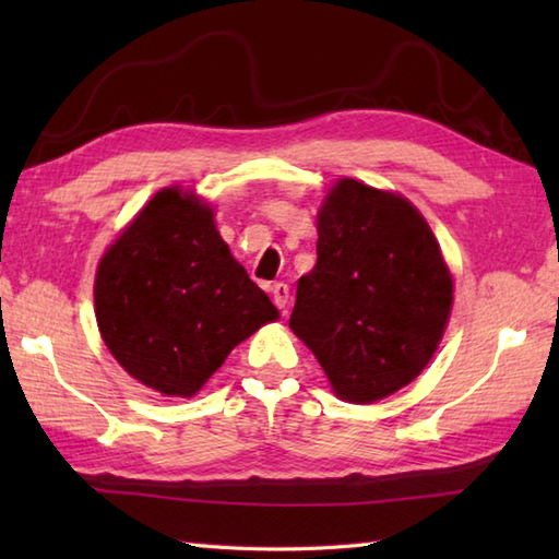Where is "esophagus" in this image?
Returning a JSON list of instances; mask_svg holds the SVG:
<instances>
[{
  "label": "esophagus",
  "instance_id": "34e87169",
  "mask_svg": "<svg viewBox=\"0 0 559 559\" xmlns=\"http://www.w3.org/2000/svg\"><path fill=\"white\" fill-rule=\"evenodd\" d=\"M271 298H273V302H276L278 310H286L288 300H290V288L286 286V283H273Z\"/></svg>",
  "mask_w": 559,
  "mask_h": 559
}]
</instances>
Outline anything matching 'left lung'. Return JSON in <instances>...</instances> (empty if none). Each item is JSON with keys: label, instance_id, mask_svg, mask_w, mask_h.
Returning <instances> with one entry per match:
<instances>
[{"label": "left lung", "instance_id": "obj_1", "mask_svg": "<svg viewBox=\"0 0 559 559\" xmlns=\"http://www.w3.org/2000/svg\"><path fill=\"white\" fill-rule=\"evenodd\" d=\"M317 235L293 334L343 401L391 396L425 370L447 329L454 283L442 249L408 199L350 177L319 209Z\"/></svg>", "mask_w": 559, "mask_h": 559}]
</instances>
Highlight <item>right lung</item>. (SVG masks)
Instances as JSON below:
<instances>
[{
    "label": "right lung",
    "mask_w": 559,
    "mask_h": 559,
    "mask_svg": "<svg viewBox=\"0 0 559 559\" xmlns=\"http://www.w3.org/2000/svg\"><path fill=\"white\" fill-rule=\"evenodd\" d=\"M96 319L129 374L163 396L189 399L278 310L233 259L213 209L165 187L103 254Z\"/></svg>",
    "instance_id": "obj_1"
}]
</instances>
